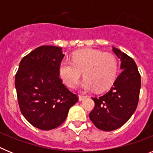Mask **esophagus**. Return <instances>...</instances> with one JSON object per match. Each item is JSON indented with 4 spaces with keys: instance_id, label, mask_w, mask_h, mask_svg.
Instances as JSON below:
<instances>
[{
    "instance_id": "esophagus-1",
    "label": "esophagus",
    "mask_w": 153,
    "mask_h": 153,
    "mask_svg": "<svg viewBox=\"0 0 153 153\" xmlns=\"http://www.w3.org/2000/svg\"><path fill=\"white\" fill-rule=\"evenodd\" d=\"M85 98H86V96H83V95H79V100L81 101L83 100H84Z\"/></svg>"
}]
</instances>
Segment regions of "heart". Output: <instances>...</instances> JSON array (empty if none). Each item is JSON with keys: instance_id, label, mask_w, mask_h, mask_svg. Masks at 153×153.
Instances as JSON below:
<instances>
[{"instance_id": "obj_1", "label": "heart", "mask_w": 153, "mask_h": 153, "mask_svg": "<svg viewBox=\"0 0 153 153\" xmlns=\"http://www.w3.org/2000/svg\"><path fill=\"white\" fill-rule=\"evenodd\" d=\"M72 60H62L59 66L60 77L70 87L76 85L83 72L85 79L81 87L86 91H104L114 83L118 61L113 53L84 49L74 53Z\"/></svg>"}]
</instances>
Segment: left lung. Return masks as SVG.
<instances>
[{"label":"left lung","instance_id":"8db88e82","mask_svg":"<svg viewBox=\"0 0 153 153\" xmlns=\"http://www.w3.org/2000/svg\"><path fill=\"white\" fill-rule=\"evenodd\" d=\"M113 51L120 59V73L109 92L93 97L95 106L89 114L97 128L113 131L123 126L137 107L141 88V76L136 63L117 48Z\"/></svg>","mask_w":153,"mask_h":153}]
</instances>
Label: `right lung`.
<instances>
[{"mask_svg":"<svg viewBox=\"0 0 153 153\" xmlns=\"http://www.w3.org/2000/svg\"><path fill=\"white\" fill-rule=\"evenodd\" d=\"M62 48L41 46L23 57L15 76L21 113L33 126L50 130L61 125L78 101L60 78Z\"/></svg>","mask_w":153,"mask_h":153,"instance_id":"1","label":"right lung"}]
</instances>
